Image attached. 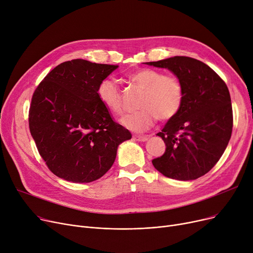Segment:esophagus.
Returning <instances> with one entry per match:
<instances>
[{
    "instance_id": "34e87169",
    "label": "esophagus",
    "mask_w": 253,
    "mask_h": 253,
    "mask_svg": "<svg viewBox=\"0 0 253 253\" xmlns=\"http://www.w3.org/2000/svg\"><path fill=\"white\" fill-rule=\"evenodd\" d=\"M133 138L135 140H138V141H147L149 137L147 135H134Z\"/></svg>"
}]
</instances>
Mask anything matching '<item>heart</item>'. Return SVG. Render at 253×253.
Segmentation results:
<instances>
[{"label": "heart", "mask_w": 253, "mask_h": 253, "mask_svg": "<svg viewBox=\"0 0 253 253\" xmlns=\"http://www.w3.org/2000/svg\"><path fill=\"white\" fill-rule=\"evenodd\" d=\"M128 80L144 90L141 98V111L129 114L122 119L123 125L135 132L151 129L157 120L167 122L180 112L184 100V88L180 80L173 75H164L152 69H140L128 76ZM97 96L106 109L114 114H122L124 100L122 90L111 79L101 81Z\"/></svg>", "instance_id": "b5f03b06"}]
</instances>
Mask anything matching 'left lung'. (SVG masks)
<instances>
[{"label": "left lung", "mask_w": 253, "mask_h": 253, "mask_svg": "<svg viewBox=\"0 0 253 253\" xmlns=\"http://www.w3.org/2000/svg\"><path fill=\"white\" fill-rule=\"evenodd\" d=\"M145 63L170 70L184 88L180 112L157 133L166 144L165 153L152 163L169 178L201 177L218 162L232 135L229 89L213 70L192 57L174 56Z\"/></svg>", "instance_id": "left-lung-1"}]
</instances>
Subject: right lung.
<instances>
[{
  "instance_id": "add662e5",
  "label": "right lung",
  "mask_w": 253,
  "mask_h": 253,
  "mask_svg": "<svg viewBox=\"0 0 253 253\" xmlns=\"http://www.w3.org/2000/svg\"><path fill=\"white\" fill-rule=\"evenodd\" d=\"M118 66L64 61L36 88L30 131L53 174L73 182L94 181L114 164L118 145L131 138L97 96L99 83Z\"/></svg>"
}]
</instances>
